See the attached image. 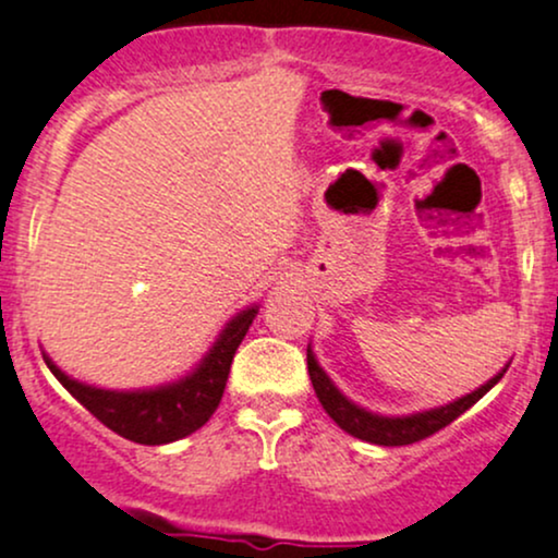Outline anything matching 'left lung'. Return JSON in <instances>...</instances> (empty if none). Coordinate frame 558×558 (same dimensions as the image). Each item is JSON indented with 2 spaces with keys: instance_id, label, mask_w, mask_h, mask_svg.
Segmentation results:
<instances>
[{
  "instance_id": "left-lung-1",
  "label": "left lung",
  "mask_w": 558,
  "mask_h": 558,
  "mask_svg": "<svg viewBox=\"0 0 558 558\" xmlns=\"http://www.w3.org/2000/svg\"><path fill=\"white\" fill-rule=\"evenodd\" d=\"M306 367H310L312 386H315L319 403H323L325 412L330 414V420L336 422L341 430L354 435V438L360 440H367V444L409 446V444H417V440L430 438L433 433L444 430V427L451 425L459 414H464L466 409L475 407V403L483 399V396L488 393L498 380H501L509 364H506L496 377H490L485 386H480L477 390H472V393L462 396V399L446 403V407H438V409H427V412L409 414V417H380V414L367 412V409L356 407L354 401L345 399L341 390L332 386L330 377L323 373V367L317 364L312 349H306Z\"/></svg>"
}]
</instances>
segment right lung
Segmentation results:
<instances>
[{
    "label": "right lung",
    "mask_w": 558,
    "mask_h": 558,
    "mask_svg": "<svg viewBox=\"0 0 558 558\" xmlns=\"http://www.w3.org/2000/svg\"><path fill=\"white\" fill-rule=\"evenodd\" d=\"M257 312V306H252L230 319L194 373L170 383V386L149 390H105L83 386L62 373L49 356L44 360L57 380L112 433L144 446L172 444V440H181L198 430L215 414L222 390H226L235 349L241 345Z\"/></svg>",
    "instance_id": "1"
}]
</instances>
